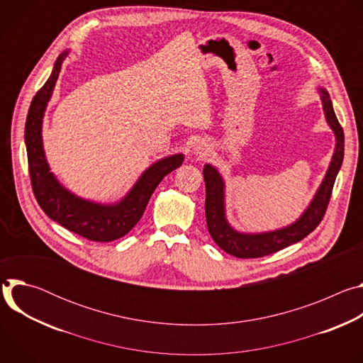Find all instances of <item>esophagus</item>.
Instances as JSON below:
<instances>
[{
    "label": "esophagus",
    "mask_w": 363,
    "mask_h": 363,
    "mask_svg": "<svg viewBox=\"0 0 363 363\" xmlns=\"http://www.w3.org/2000/svg\"><path fill=\"white\" fill-rule=\"evenodd\" d=\"M192 153L198 158H205L206 155L210 153V146L203 140H198L194 146H192Z\"/></svg>",
    "instance_id": "34e87169"
}]
</instances>
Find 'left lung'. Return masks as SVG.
I'll return each instance as SVG.
<instances>
[{"label":"left lung","mask_w":363,"mask_h":363,"mask_svg":"<svg viewBox=\"0 0 363 363\" xmlns=\"http://www.w3.org/2000/svg\"><path fill=\"white\" fill-rule=\"evenodd\" d=\"M320 94L322 108L329 128L335 135V149L328 171L315 192L312 201L304 208L296 221L289 225L262 231V233H244L235 230L228 218L225 210V181L220 171L211 165L205 164L202 174L205 179V217L206 227L217 242V245L225 252L238 257V258H257L264 257L272 252H276L284 247L298 242L304 237L312 233L319 223L322 221L330 194L336 181V177L340 171L345 153V136L343 129L337 122V118L333 111V105L328 90L322 86L318 87Z\"/></svg>","instance_id":"left-lung-1"}]
</instances>
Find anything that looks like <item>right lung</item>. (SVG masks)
I'll return each mask as SVG.
<instances>
[{"instance_id": "obj_1", "label": "right lung", "mask_w": 363, "mask_h": 363, "mask_svg": "<svg viewBox=\"0 0 363 363\" xmlns=\"http://www.w3.org/2000/svg\"><path fill=\"white\" fill-rule=\"evenodd\" d=\"M69 53L70 48L57 57L50 77L37 91L28 109L24 139L31 185L38 205L51 220L90 241L109 242L126 235L136 225L153 191L168 174L182 165L185 157L179 152L153 162L116 202L86 199L66 188L50 171L43 145V121Z\"/></svg>"}]
</instances>
